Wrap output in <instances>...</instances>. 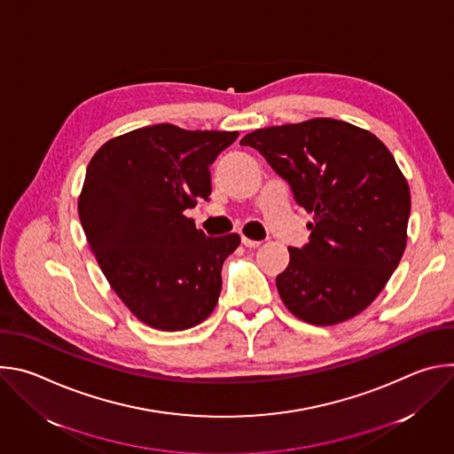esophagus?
<instances>
[{"label": "esophagus", "instance_id": "obj_1", "mask_svg": "<svg viewBox=\"0 0 454 454\" xmlns=\"http://www.w3.org/2000/svg\"><path fill=\"white\" fill-rule=\"evenodd\" d=\"M242 244H244L246 247H256V246H261V240H253V239L242 235Z\"/></svg>", "mask_w": 454, "mask_h": 454}]
</instances>
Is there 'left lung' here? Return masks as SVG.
<instances>
[{
	"instance_id": "left-lung-1",
	"label": "left lung",
	"mask_w": 454,
	"mask_h": 454,
	"mask_svg": "<svg viewBox=\"0 0 454 454\" xmlns=\"http://www.w3.org/2000/svg\"><path fill=\"white\" fill-rule=\"evenodd\" d=\"M293 188L312 223L277 277L284 305L310 325L363 312L399 266L408 242L410 186L394 154L366 129L334 118L256 129L240 140Z\"/></svg>"
}]
</instances>
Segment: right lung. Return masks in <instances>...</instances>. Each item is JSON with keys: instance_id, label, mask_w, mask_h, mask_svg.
<instances>
[{"instance_id": "add662e5", "label": "right lung", "mask_w": 454, "mask_h": 454, "mask_svg": "<svg viewBox=\"0 0 454 454\" xmlns=\"http://www.w3.org/2000/svg\"><path fill=\"white\" fill-rule=\"evenodd\" d=\"M237 137L156 123L107 140L88 165L86 240L116 296L156 331L196 327L217 305L240 237H207L184 210L208 200L210 165Z\"/></svg>"}]
</instances>
